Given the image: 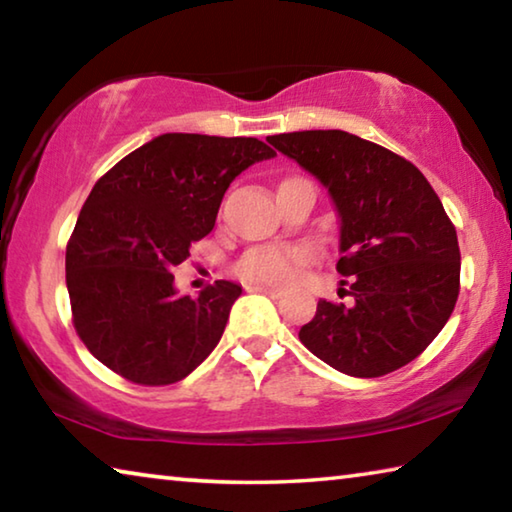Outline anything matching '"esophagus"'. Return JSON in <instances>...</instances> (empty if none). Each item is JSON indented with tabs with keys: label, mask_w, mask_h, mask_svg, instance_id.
I'll return each mask as SVG.
<instances>
[{
	"label": "esophagus",
	"mask_w": 512,
	"mask_h": 512,
	"mask_svg": "<svg viewBox=\"0 0 512 512\" xmlns=\"http://www.w3.org/2000/svg\"><path fill=\"white\" fill-rule=\"evenodd\" d=\"M248 291H257L264 293L268 298H282V289H273V287H262V284H255V287H248Z\"/></svg>",
	"instance_id": "34e87169"
}]
</instances>
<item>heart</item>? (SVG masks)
<instances>
[{
	"label": "heart",
	"instance_id": "obj_1",
	"mask_svg": "<svg viewBox=\"0 0 512 512\" xmlns=\"http://www.w3.org/2000/svg\"><path fill=\"white\" fill-rule=\"evenodd\" d=\"M309 250L302 246H262L253 248L239 259L237 273L244 280L264 284H289L302 266L309 262Z\"/></svg>",
	"mask_w": 512,
	"mask_h": 512
}]
</instances>
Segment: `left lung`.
<instances>
[{
  "instance_id": "obj_1",
  "label": "left lung",
  "mask_w": 512,
  "mask_h": 512,
  "mask_svg": "<svg viewBox=\"0 0 512 512\" xmlns=\"http://www.w3.org/2000/svg\"><path fill=\"white\" fill-rule=\"evenodd\" d=\"M327 187L341 219L336 271L354 305L318 300L305 348L350 377H381L427 350L461 291L456 228L422 171L345 131L266 137Z\"/></svg>"
}]
</instances>
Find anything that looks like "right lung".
Instances as JSON below:
<instances>
[{"instance_id":"obj_1","label":"right lung","mask_w":512,"mask_h":512,"mask_svg":"<svg viewBox=\"0 0 512 512\" xmlns=\"http://www.w3.org/2000/svg\"><path fill=\"white\" fill-rule=\"evenodd\" d=\"M273 155L257 137L164 133L103 173L65 253L72 323L94 359L169 386L210 357L241 287L216 280L178 296L171 271L210 235L232 180Z\"/></svg>"}]
</instances>
